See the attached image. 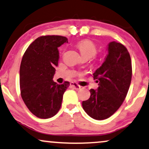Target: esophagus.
<instances>
[{"label": "esophagus", "instance_id": "1", "mask_svg": "<svg viewBox=\"0 0 149 149\" xmlns=\"http://www.w3.org/2000/svg\"><path fill=\"white\" fill-rule=\"evenodd\" d=\"M70 86L72 88H73L76 90H79L81 88V87L79 85H78V84L76 83H74V82H72V83L70 84Z\"/></svg>", "mask_w": 149, "mask_h": 149}]
</instances>
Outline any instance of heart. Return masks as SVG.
Listing matches in <instances>:
<instances>
[{
  "label": "heart",
  "instance_id": "b5f03b06",
  "mask_svg": "<svg viewBox=\"0 0 149 149\" xmlns=\"http://www.w3.org/2000/svg\"><path fill=\"white\" fill-rule=\"evenodd\" d=\"M76 46L83 58H91L95 57L98 52L96 44L89 39H84L78 41Z\"/></svg>",
  "mask_w": 149,
  "mask_h": 149
}]
</instances>
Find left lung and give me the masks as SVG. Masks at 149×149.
Wrapping results in <instances>:
<instances>
[{
  "label": "left lung",
  "instance_id": "8db88e82",
  "mask_svg": "<svg viewBox=\"0 0 149 149\" xmlns=\"http://www.w3.org/2000/svg\"><path fill=\"white\" fill-rule=\"evenodd\" d=\"M108 51L104 62L93 74L98 88L90 90V98L82 102L86 113L97 120L108 118L119 109L131 82V59L126 47L113 41L108 44Z\"/></svg>",
  "mask_w": 149,
  "mask_h": 149
}]
</instances>
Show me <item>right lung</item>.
Here are the masks:
<instances>
[{
	"label": "right lung",
	"instance_id": "add662e5",
	"mask_svg": "<svg viewBox=\"0 0 149 149\" xmlns=\"http://www.w3.org/2000/svg\"><path fill=\"white\" fill-rule=\"evenodd\" d=\"M68 43L65 36H41L29 45L20 66V89L30 111L41 119L54 116L60 110L70 82L57 84L52 80L58 65V47Z\"/></svg>",
	"mask_w": 149,
	"mask_h": 149
}]
</instances>
